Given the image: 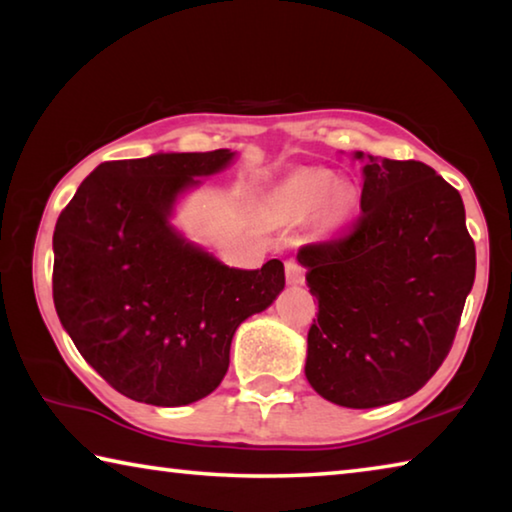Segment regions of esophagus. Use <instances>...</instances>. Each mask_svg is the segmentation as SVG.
Masks as SVG:
<instances>
[{"mask_svg": "<svg viewBox=\"0 0 512 512\" xmlns=\"http://www.w3.org/2000/svg\"><path fill=\"white\" fill-rule=\"evenodd\" d=\"M287 282L289 284H302L305 282V268H302V264L298 262V259H287Z\"/></svg>", "mask_w": 512, "mask_h": 512, "instance_id": "obj_1", "label": "esophagus"}]
</instances>
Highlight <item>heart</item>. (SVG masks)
I'll return each instance as SVG.
<instances>
[{
    "instance_id": "b5f03b06",
    "label": "heart",
    "mask_w": 512,
    "mask_h": 512,
    "mask_svg": "<svg viewBox=\"0 0 512 512\" xmlns=\"http://www.w3.org/2000/svg\"><path fill=\"white\" fill-rule=\"evenodd\" d=\"M334 183V176L327 171H296L275 187L271 205L277 214L284 216V219H293V216L311 212L320 201H323L325 219L329 223H341L348 219V214L352 212L354 194L350 187L343 185L332 190Z\"/></svg>"
}]
</instances>
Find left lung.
<instances>
[{
	"label": "left lung",
	"instance_id": "left-lung-1",
	"mask_svg": "<svg viewBox=\"0 0 512 512\" xmlns=\"http://www.w3.org/2000/svg\"><path fill=\"white\" fill-rule=\"evenodd\" d=\"M361 214L298 262L318 300L305 375L325 400L375 409L418 393L452 350L476 250L461 194L418 160L363 155Z\"/></svg>",
	"mask_w": 512,
	"mask_h": 512
}]
</instances>
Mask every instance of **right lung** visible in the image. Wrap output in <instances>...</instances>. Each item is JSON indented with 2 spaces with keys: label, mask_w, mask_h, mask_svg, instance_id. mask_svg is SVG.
Segmentation results:
<instances>
[{
  "label": "right lung",
  "mask_w": 512,
  "mask_h": 512,
  "mask_svg": "<svg viewBox=\"0 0 512 512\" xmlns=\"http://www.w3.org/2000/svg\"><path fill=\"white\" fill-rule=\"evenodd\" d=\"M228 149L99 164L54 230V305L76 350L117 393L153 406L203 400L230 366L248 316L284 289V264L216 262L169 225L180 192Z\"/></svg>",
  "instance_id": "1"
}]
</instances>
